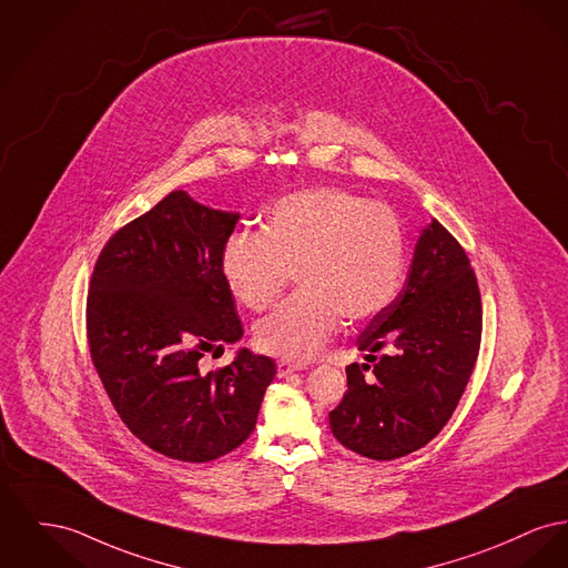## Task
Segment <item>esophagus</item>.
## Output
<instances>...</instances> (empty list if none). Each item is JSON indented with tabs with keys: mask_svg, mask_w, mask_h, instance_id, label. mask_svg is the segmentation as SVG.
I'll use <instances>...</instances> for the list:
<instances>
[{
	"mask_svg": "<svg viewBox=\"0 0 568 568\" xmlns=\"http://www.w3.org/2000/svg\"><path fill=\"white\" fill-rule=\"evenodd\" d=\"M276 367H278V377H287L290 373H296V371L306 368L304 365H301V363H290V361H278Z\"/></svg>",
	"mask_w": 568,
	"mask_h": 568,
	"instance_id": "1",
	"label": "esophagus"
}]
</instances>
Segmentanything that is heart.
I'll return each mask as SVG.
<instances>
[{
  "label": "heart",
  "instance_id": "obj_1",
  "mask_svg": "<svg viewBox=\"0 0 568 568\" xmlns=\"http://www.w3.org/2000/svg\"><path fill=\"white\" fill-rule=\"evenodd\" d=\"M298 270L301 292L255 326L262 352L304 363L324 352L343 320L379 315L399 292L405 235L384 203L343 189H306L276 201L262 232H237L221 253L235 301L262 311Z\"/></svg>",
  "mask_w": 568,
  "mask_h": 568
}]
</instances>
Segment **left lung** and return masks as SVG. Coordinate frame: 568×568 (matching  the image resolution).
I'll return each instance as SVG.
<instances>
[{
  "label": "left lung",
  "instance_id": "8db88e82",
  "mask_svg": "<svg viewBox=\"0 0 568 568\" xmlns=\"http://www.w3.org/2000/svg\"><path fill=\"white\" fill-rule=\"evenodd\" d=\"M480 292L466 251L437 221L414 246L399 296L375 315L356 345L347 390L331 412L333 435L349 450L390 462L425 444L453 416L478 356Z\"/></svg>",
  "mask_w": 568,
  "mask_h": 568
}]
</instances>
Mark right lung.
Wrapping results in <instances>:
<instances>
[{
	"mask_svg": "<svg viewBox=\"0 0 568 568\" xmlns=\"http://www.w3.org/2000/svg\"><path fill=\"white\" fill-rule=\"evenodd\" d=\"M240 221L173 191L102 248L88 294V341L124 425L169 459L205 464L255 429L276 365L242 347L201 373L205 352L242 338L221 272Z\"/></svg>",
	"mask_w": 568,
	"mask_h": 568,
	"instance_id": "add662e5",
	"label": "right lung"
}]
</instances>
